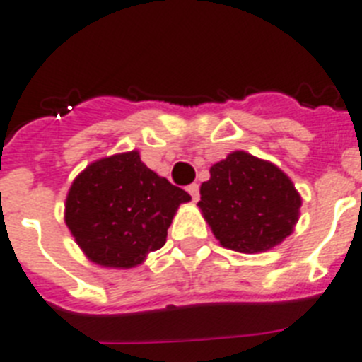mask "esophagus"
I'll return each mask as SVG.
<instances>
[{
    "mask_svg": "<svg viewBox=\"0 0 362 362\" xmlns=\"http://www.w3.org/2000/svg\"><path fill=\"white\" fill-rule=\"evenodd\" d=\"M187 193H189L193 200H199V184H191V186H187Z\"/></svg>",
    "mask_w": 362,
    "mask_h": 362,
    "instance_id": "obj_1",
    "label": "esophagus"
}]
</instances>
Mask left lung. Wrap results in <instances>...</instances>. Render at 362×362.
Returning a JSON list of instances; mask_svg holds the SVG:
<instances>
[{
    "label": "left lung",
    "mask_w": 362,
    "mask_h": 362,
    "mask_svg": "<svg viewBox=\"0 0 362 362\" xmlns=\"http://www.w3.org/2000/svg\"><path fill=\"white\" fill-rule=\"evenodd\" d=\"M197 206L224 248L259 254L293 233L302 197L278 165L233 151L209 167Z\"/></svg>",
    "instance_id": "left-lung-1"
}]
</instances>
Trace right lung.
<instances>
[{
  "instance_id": "1",
  "label": "right lung",
  "mask_w": 362,
  "mask_h": 362,
  "mask_svg": "<svg viewBox=\"0 0 362 362\" xmlns=\"http://www.w3.org/2000/svg\"><path fill=\"white\" fill-rule=\"evenodd\" d=\"M191 197L151 171L138 151L95 160L77 175L64 221L88 259L134 269L165 245L167 228Z\"/></svg>"
}]
</instances>
